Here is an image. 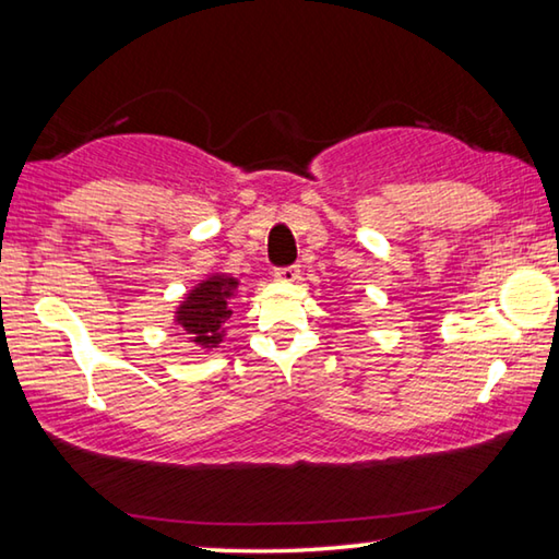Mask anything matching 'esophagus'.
<instances>
[{"label":"esophagus","mask_w":559,"mask_h":559,"mask_svg":"<svg viewBox=\"0 0 559 559\" xmlns=\"http://www.w3.org/2000/svg\"><path fill=\"white\" fill-rule=\"evenodd\" d=\"M273 276L283 283H293L300 278V269L298 266H278V269H273Z\"/></svg>","instance_id":"esophagus-1"}]
</instances>
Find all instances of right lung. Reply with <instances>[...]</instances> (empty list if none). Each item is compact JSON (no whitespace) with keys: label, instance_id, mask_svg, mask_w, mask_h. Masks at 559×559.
Listing matches in <instances>:
<instances>
[{"label":"right lung","instance_id":"1","mask_svg":"<svg viewBox=\"0 0 559 559\" xmlns=\"http://www.w3.org/2000/svg\"><path fill=\"white\" fill-rule=\"evenodd\" d=\"M236 286H239L236 278L216 273L187 293V300L177 310V323L187 330L192 343L206 349L219 347L224 335L222 325L231 318L229 298Z\"/></svg>","mask_w":559,"mask_h":559}]
</instances>
